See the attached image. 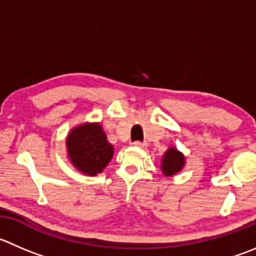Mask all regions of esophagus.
I'll list each match as a JSON object with an SVG mask.
<instances>
[{"label": "esophagus", "instance_id": "34e87169", "mask_svg": "<svg viewBox=\"0 0 256 256\" xmlns=\"http://www.w3.org/2000/svg\"><path fill=\"white\" fill-rule=\"evenodd\" d=\"M134 146H136V148H146V144L145 142H140V141H135V142H134Z\"/></svg>", "mask_w": 256, "mask_h": 256}]
</instances>
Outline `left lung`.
<instances>
[{
  "mask_svg": "<svg viewBox=\"0 0 256 256\" xmlns=\"http://www.w3.org/2000/svg\"><path fill=\"white\" fill-rule=\"evenodd\" d=\"M185 156L176 148H168L161 158V170L165 176H174L185 166Z\"/></svg>",
  "mask_w": 256,
  "mask_h": 256,
  "instance_id": "1",
  "label": "left lung"
}]
</instances>
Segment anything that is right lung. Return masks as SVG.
Listing matches in <instances>:
<instances>
[{"label": "right lung", "instance_id": "add662e5", "mask_svg": "<svg viewBox=\"0 0 256 256\" xmlns=\"http://www.w3.org/2000/svg\"><path fill=\"white\" fill-rule=\"evenodd\" d=\"M66 150L71 165L88 176L102 172L114 156V146L100 122H84L71 128L66 138Z\"/></svg>", "mask_w": 256, "mask_h": 256}]
</instances>
